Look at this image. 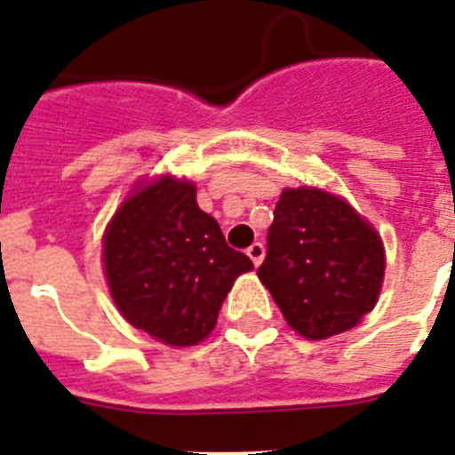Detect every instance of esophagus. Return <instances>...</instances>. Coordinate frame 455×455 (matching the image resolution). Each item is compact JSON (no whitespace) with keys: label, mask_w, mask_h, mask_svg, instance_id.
Returning <instances> with one entry per match:
<instances>
[{"label":"esophagus","mask_w":455,"mask_h":455,"mask_svg":"<svg viewBox=\"0 0 455 455\" xmlns=\"http://www.w3.org/2000/svg\"><path fill=\"white\" fill-rule=\"evenodd\" d=\"M246 255L251 259H253L255 267H259V262L265 259V246H262V243H259V242L251 243V246H248V251H246Z\"/></svg>","instance_id":"obj_1"}]
</instances>
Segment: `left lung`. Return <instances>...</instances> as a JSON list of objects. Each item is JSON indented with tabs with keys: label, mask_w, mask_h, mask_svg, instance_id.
Wrapping results in <instances>:
<instances>
[{
	"label": "left lung",
	"mask_w": 455,
	"mask_h": 455,
	"mask_svg": "<svg viewBox=\"0 0 455 455\" xmlns=\"http://www.w3.org/2000/svg\"><path fill=\"white\" fill-rule=\"evenodd\" d=\"M258 275L299 336L329 339L378 304L382 239L343 197L313 186L285 188Z\"/></svg>",
	"instance_id": "left-lung-1"
}]
</instances>
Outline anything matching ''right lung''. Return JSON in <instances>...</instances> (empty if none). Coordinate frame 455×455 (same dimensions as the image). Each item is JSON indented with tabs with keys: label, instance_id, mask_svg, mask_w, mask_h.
Returning <instances> with one entry per match:
<instances>
[{
	"label": "right lung",
	"instance_id": "add662e5",
	"mask_svg": "<svg viewBox=\"0 0 455 455\" xmlns=\"http://www.w3.org/2000/svg\"><path fill=\"white\" fill-rule=\"evenodd\" d=\"M103 265L119 313L172 347L207 339L236 275L253 269L197 207L196 186L170 174L138 184L116 209Z\"/></svg>",
	"mask_w": 455,
	"mask_h": 455
}]
</instances>
